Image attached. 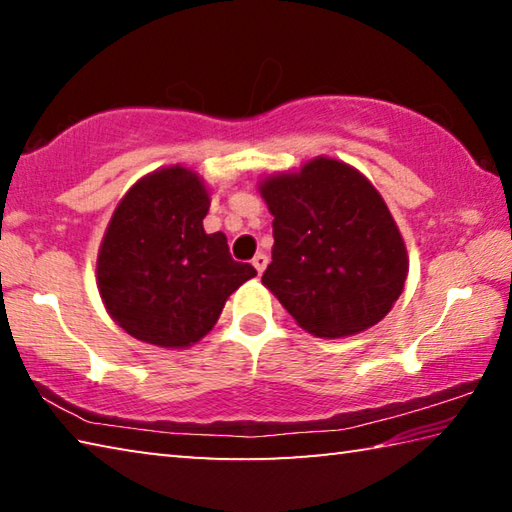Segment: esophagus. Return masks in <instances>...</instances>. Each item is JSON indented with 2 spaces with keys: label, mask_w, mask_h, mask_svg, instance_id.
Returning <instances> with one entry per match:
<instances>
[{
  "label": "esophagus",
  "mask_w": 512,
  "mask_h": 512,
  "mask_svg": "<svg viewBox=\"0 0 512 512\" xmlns=\"http://www.w3.org/2000/svg\"><path fill=\"white\" fill-rule=\"evenodd\" d=\"M266 264H268V257L264 255V253H257L255 257H253V266H255V271L262 275L264 273V268H266Z\"/></svg>",
  "instance_id": "1"
}]
</instances>
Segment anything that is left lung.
<instances>
[{
	"mask_svg": "<svg viewBox=\"0 0 512 512\" xmlns=\"http://www.w3.org/2000/svg\"><path fill=\"white\" fill-rule=\"evenodd\" d=\"M259 194L273 214V262L262 284L305 332L341 339L377 325L404 289L409 255L375 185L318 155L271 173Z\"/></svg>",
	"mask_w": 512,
	"mask_h": 512,
	"instance_id": "left-lung-1",
	"label": "left lung"
}]
</instances>
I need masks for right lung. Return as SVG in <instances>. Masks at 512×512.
<instances>
[{
  "instance_id": "obj_1",
  "label": "right lung",
  "mask_w": 512,
  "mask_h": 512,
  "mask_svg": "<svg viewBox=\"0 0 512 512\" xmlns=\"http://www.w3.org/2000/svg\"><path fill=\"white\" fill-rule=\"evenodd\" d=\"M210 189L196 171L146 173L112 212L97 255L106 311L133 339L180 350L203 339L225 300L255 277L230 257L223 232L207 235Z\"/></svg>"
}]
</instances>
